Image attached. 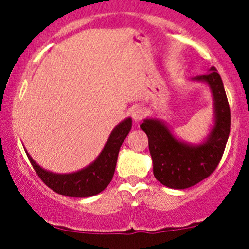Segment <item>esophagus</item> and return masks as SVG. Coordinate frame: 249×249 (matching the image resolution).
Returning <instances> with one entry per match:
<instances>
[{
    "label": "esophagus",
    "instance_id": "34e87169",
    "mask_svg": "<svg viewBox=\"0 0 249 249\" xmlns=\"http://www.w3.org/2000/svg\"><path fill=\"white\" fill-rule=\"evenodd\" d=\"M145 114H147V110H145V108H143V107H135V108L131 110V117L135 122L142 120L143 118L145 117Z\"/></svg>",
    "mask_w": 249,
    "mask_h": 249
}]
</instances>
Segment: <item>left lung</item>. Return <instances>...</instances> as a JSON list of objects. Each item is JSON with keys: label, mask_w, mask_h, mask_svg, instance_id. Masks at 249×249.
Listing matches in <instances>:
<instances>
[{"label": "left lung", "mask_w": 249, "mask_h": 249, "mask_svg": "<svg viewBox=\"0 0 249 249\" xmlns=\"http://www.w3.org/2000/svg\"><path fill=\"white\" fill-rule=\"evenodd\" d=\"M194 79L207 83L214 99V126L205 143L189 145L176 140L158 119H145L141 124L148 136L155 178L173 189H185L210 177L220 162L230 134L229 102L217 70L211 67L210 73Z\"/></svg>", "instance_id": "left-lung-1"}]
</instances>
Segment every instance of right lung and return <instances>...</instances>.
Here are the masks:
<instances>
[{
	"instance_id": "obj_1",
	"label": "right lung",
	"mask_w": 249,
	"mask_h": 249,
	"mask_svg": "<svg viewBox=\"0 0 249 249\" xmlns=\"http://www.w3.org/2000/svg\"><path fill=\"white\" fill-rule=\"evenodd\" d=\"M131 118H127L120 123L112 131L104 150L97 159L88 167L74 173L57 175L48 172L38 166L27 153L26 154L42 182L55 193L71 197H89L101 193L112 180L119 149L125 137L131 130Z\"/></svg>"
}]
</instances>
